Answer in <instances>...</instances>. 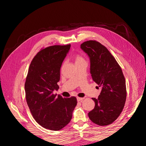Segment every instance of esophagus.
I'll list each match as a JSON object with an SVG mask.
<instances>
[{
  "label": "esophagus",
  "instance_id": "34e87169",
  "mask_svg": "<svg viewBox=\"0 0 146 146\" xmlns=\"http://www.w3.org/2000/svg\"><path fill=\"white\" fill-rule=\"evenodd\" d=\"M77 101L78 102H82V101H83V100H84V98H77Z\"/></svg>",
  "mask_w": 146,
  "mask_h": 146
}]
</instances>
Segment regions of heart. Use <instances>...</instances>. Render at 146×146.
Instances as JSON below:
<instances>
[{"instance_id": "heart-1", "label": "heart", "mask_w": 146, "mask_h": 146, "mask_svg": "<svg viewBox=\"0 0 146 146\" xmlns=\"http://www.w3.org/2000/svg\"><path fill=\"white\" fill-rule=\"evenodd\" d=\"M75 60H76V63L77 62H80V61H85L84 60V59L82 58V57L80 55H77L76 56V58H75Z\"/></svg>"}]
</instances>
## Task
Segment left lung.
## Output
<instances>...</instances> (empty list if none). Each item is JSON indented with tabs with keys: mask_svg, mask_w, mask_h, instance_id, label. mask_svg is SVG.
I'll list each match as a JSON object with an SVG mask.
<instances>
[{
	"mask_svg": "<svg viewBox=\"0 0 146 146\" xmlns=\"http://www.w3.org/2000/svg\"><path fill=\"white\" fill-rule=\"evenodd\" d=\"M80 48L90 58L92 80L102 88L98 98H92L95 107L88 113V116L99 125H109L119 116L124 107L127 96L125 77L115 58L99 42H84Z\"/></svg>",
	"mask_w": 146,
	"mask_h": 146,
	"instance_id": "left-lung-1",
	"label": "left lung"
}]
</instances>
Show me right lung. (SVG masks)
I'll use <instances>...</instances> for the list:
<instances>
[{"instance_id": "right-lung-1", "label": "right lung", "mask_w": 146, "mask_h": 146, "mask_svg": "<svg viewBox=\"0 0 146 146\" xmlns=\"http://www.w3.org/2000/svg\"><path fill=\"white\" fill-rule=\"evenodd\" d=\"M70 45L53 46L39 51L30 63L25 83V98L33 117L45 129L57 131L68 125L77 105L76 97L54 94L58 90L60 68Z\"/></svg>"}]
</instances>
